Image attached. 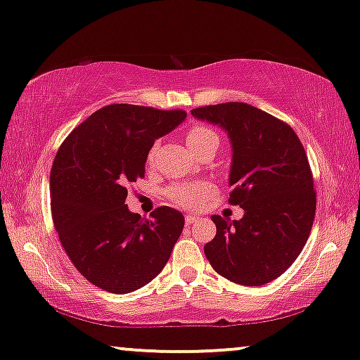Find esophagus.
I'll return each mask as SVG.
<instances>
[{"mask_svg": "<svg viewBox=\"0 0 360 360\" xmlns=\"http://www.w3.org/2000/svg\"><path fill=\"white\" fill-rule=\"evenodd\" d=\"M196 221H200L198 216H195V214H186V216H185V223H186V226L193 224V223H196Z\"/></svg>", "mask_w": 360, "mask_h": 360, "instance_id": "1", "label": "esophagus"}]
</instances>
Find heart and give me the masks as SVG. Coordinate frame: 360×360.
Returning a JSON list of instances; mask_svg holds the SVG:
<instances>
[{
    "label": "heart",
    "instance_id": "obj_1",
    "mask_svg": "<svg viewBox=\"0 0 360 360\" xmlns=\"http://www.w3.org/2000/svg\"><path fill=\"white\" fill-rule=\"evenodd\" d=\"M211 139H218V136H216L213 129H210V127L203 124L191 126L185 132V141L191 152H196L201 146H205ZM152 157H154V150L149 152L147 160L150 162ZM213 185L208 184V181H175V184L167 186L165 196L172 203L180 206V208H198L213 193Z\"/></svg>",
    "mask_w": 360,
    "mask_h": 360
}]
</instances>
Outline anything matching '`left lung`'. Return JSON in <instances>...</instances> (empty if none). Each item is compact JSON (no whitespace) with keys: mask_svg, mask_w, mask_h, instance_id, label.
<instances>
[{"mask_svg":"<svg viewBox=\"0 0 360 360\" xmlns=\"http://www.w3.org/2000/svg\"><path fill=\"white\" fill-rule=\"evenodd\" d=\"M198 120L228 132L233 144L229 203L244 216L213 214L214 239L206 259L231 282L259 287L280 277L307 244L316 213V191L297 132L248 103H219L191 110Z\"/></svg>","mask_w":360,"mask_h":360,"instance_id":"1","label":"left lung"}]
</instances>
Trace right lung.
I'll use <instances>...</instances> for the list:
<instances>
[{
	"label": "right lung",
	"mask_w": 360,
	"mask_h": 360,
	"mask_svg": "<svg viewBox=\"0 0 360 360\" xmlns=\"http://www.w3.org/2000/svg\"><path fill=\"white\" fill-rule=\"evenodd\" d=\"M185 117L184 110L108 105L58 147L51 170L53 226L75 269L105 292L131 293L149 283L184 231L180 211L159 206L146 219L124 201L127 186L144 179L155 139Z\"/></svg>",
	"instance_id": "1"
}]
</instances>
